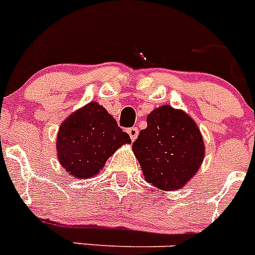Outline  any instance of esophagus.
Returning a JSON list of instances; mask_svg holds the SVG:
<instances>
[{
	"mask_svg": "<svg viewBox=\"0 0 255 255\" xmlns=\"http://www.w3.org/2000/svg\"><path fill=\"white\" fill-rule=\"evenodd\" d=\"M126 132H128V134H129V136H130V139H131V141H134L135 139L138 138V134H139V130H138V128H129V129L126 130Z\"/></svg>",
	"mask_w": 255,
	"mask_h": 255,
	"instance_id": "1",
	"label": "esophagus"
}]
</instances>
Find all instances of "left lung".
<instances>
[{"label": "left lung", "mask_w": 255, "mask_h": 255, "mask_svg": "<svg viewBox=\"0 0 255 255\" xmlns=\"http://www.w3.org/2000/svg\"><path fill=\"white\" fill-rule=\"evenodd\" d=\"M148 184L164 191L181 189L202 166L203 135L182 110L159 106L147 116V128L132 143Z\"/></svg>", "instance_id": "8db88e82"}]
</instances>
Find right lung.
I'll return each instance as SVG.
<instances>
[{
  "label": "right lung",
  "mask_w": 255,
  "mask_h": 255,
  "mask_svg": "<svg viewBox=\"0 0 255 255\" xmlns=\"http://www.w3.org/2000/svg\"><path fill=\"white\" fill-rule=\"evenodd\" d=\"M131 139L98 102H89L62 121L56 139L57 158L69 176L91 179Z\"/></svg>",
  "instance_id": "obj_1"
}]
</instances>
